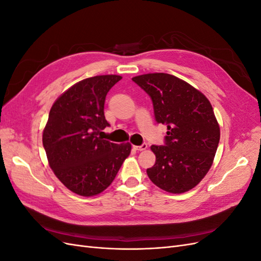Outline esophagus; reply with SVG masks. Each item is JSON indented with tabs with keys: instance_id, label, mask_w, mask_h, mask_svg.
<instances>
[{
	"instance_id": "obj_1",
	"label": "esophagus",
	"mask_w": 261,
	"mask_h": 261,
	"mask_svg": "<svg viewBox=\"0 0 261 261\" xmlns=\"http://www.w3.org/2000/svg\"><path fill=\"white\" fill-rule=\"evenodd\" d=\"M147 148H148V145L146 143L143 144V145H140V146H134V149L138 150V151H143V150H146Z\"/></svg>"
}]
</instances>
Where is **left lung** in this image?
Instances as JSON below:
<instances>
[{"mask_svg": "<svg viewBox=\"0 0 261 261\" xmlns=\"http://www.w3.org/2000/svg\"><path fill=\"white\" fill-rule=\"evenodd\" d=\"M132 80L151 98L156 123L168 127L164 146H151L155 163L147 174L165 192L185 193L207 174L217 152L220 127L211 103L199 90L170 74Z\"/></svg>", "mask_w": 261, "mask_h": 261, "instance_id": "8db88e82", "label": "left lung"}]
</instances>
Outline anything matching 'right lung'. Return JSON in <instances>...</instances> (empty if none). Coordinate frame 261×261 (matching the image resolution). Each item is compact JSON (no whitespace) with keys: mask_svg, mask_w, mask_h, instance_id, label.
<instances>
[{"mask_svg":"<svg viewBox=\"0 0 261 261\" xmlns=\"http://www.w3.org/2000/svg\"><path fill=\"white\" fill-rule=\"evenodd\" d=\"M117 75L94 76L75 84L54 102L42 143L54 174L73 193L90 197L111 185L132 146L98 137L110 126L105 116L109 90Z\"/></svg>","mask_w":261,"mask_h":261,"instance_id":"add662e5","label":"right lung"}]
</instances>
